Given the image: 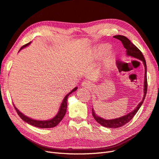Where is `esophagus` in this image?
I'll use <instances>...</instances> for the list:
<instances>
[{
	"label": "esophagus",
	"mask_w": 159,
	"mask_h": 159,
	"mask_svg": "<svg viewBox=\"0 0 159 159\" xmlns=\"http://www.w3.org/2000/svg\"><path fill=\"white\" fill-rule=\"evenodd\" d=\"M82 87H84V88L89 89V88H90V87H91V84H90V83L89 82V81L84 80V81H83V82L82 83Z\"/></svg>",
	"instance_id": "esophagus-1"
}]
</instances>
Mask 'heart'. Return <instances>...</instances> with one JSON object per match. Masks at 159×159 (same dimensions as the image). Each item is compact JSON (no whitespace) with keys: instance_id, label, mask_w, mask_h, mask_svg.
Returning <instances> with one entry per match:
<instances>
[{"instance_id":"b5f03b06","label":"heart","mask_w":159,"mask_h":159,"mask_svg":"<svg viewBox=\"0 0 159 159\" xmlns=\"http://www.w3.org/2000/svg\"><path fill=\"white\" fill-rule=\"evenodd\" d=\"M108 48H109V45L108 44H101L98 47L97 50V55L98 57L102 56L105 54L107 51H108ZM115 57V52L114 51H110L107 52V60L108 62H111Z\"/></svg>"}]
</instances>
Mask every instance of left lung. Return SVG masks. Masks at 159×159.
<instances>
[{
    "label": "left lung",
    "instance_id": "left-lung-1",
    "mask_svg": "<svg viewBox=\"0 0 159 159\" xmlns=\"http://www.w3.org/2000/svg\"><path fill=\"white\" fill-rule=\"evenodd\" d=\"M114 38L119 39V40L122 42V44H123L124 47L126 48V54L128 56L134 57L135 58H137L139 60H140L143 61V64L144 65V96L143 98V100L140 102L138 106L134 108V110L131 111L129 114L126 115L125 116H122L120 118H116V119H111V120H106L98 116V115H95V112L94 111L93 108H92V114L95 119L98 123L101 125L102 126H105L107 128H111V129H115V128H119L120 126H122L123 125H126L128 122L133 119L134 116L137 114V111L139 110L140 107H141L142 104L144 102V100L146 97L147 92V64H146V61H145L144 56L141 51L135 46L134 44L130 42V40L126 38L125 36L122 35H116L113 37Z\"/></svg>",
    "mask_w": 159,
    "mask_h": 159
}]
</instances>
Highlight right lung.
I'll list each match as a JSON object with an SVG mask.
<instances>
[{
    "label": "right lung",
    "mask_w": 159,
    "mask_h": 159,
    "mask_svg": "<svg viewBox=\"0 0 159 159\" xmlns=\"http://www.w3.org/2000/svg\"><path fill=\"white\" fill-rule=\"evenodd\" d=\"M31 42L27 43L26 44H25L24 46H22L20 49L19 50V51H20L21 49H22L23 48L26 47L28 46L30 44ZM77 87H75V89H72L71 91L69 93L67 94L65 97L63 99V101L61 103V107H60V109L58 112L57 113V115L53 117L52 119L51 120H34V119H32L29 117H27L26 116H25V115L22 114L21 112H20L19 110L17 109V108L15 107V110L16 111V112L18 113V115L21 118V119L23 120L24 121H25L27 123L33 125L34 126H36V127H38V128H41V129H47V128H52L54 127V126H56L59 122L62 120L63 118H64L65 115V113L66 112V108H67V99L68 97H69V95L72 93V92H75V90H76Z\"/></svg>",
    "instance_id": "right-lung-1"
}]
</instances>
